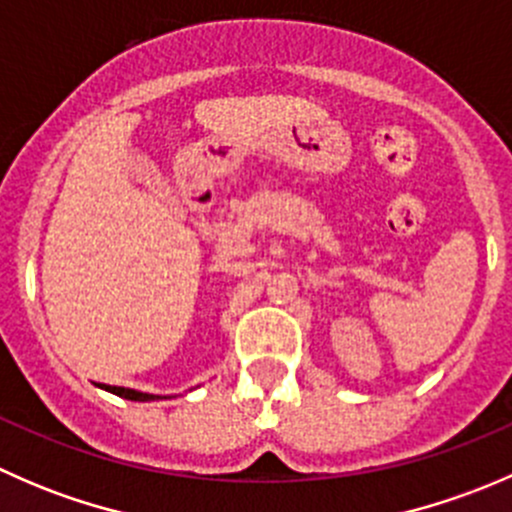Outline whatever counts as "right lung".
<instances>
[{"instance_id": "1", "label": "right lung", "mask_w": 512, "mask_h": 512, "mask_svg": "<svg viewBox=\"0 0 512 512\" xmlns=\"http://www.w3.org/2000/svg\"><path fill=\"white\" fill-rule=\"evenodd\" d=\"M106 391H111V394L121 396V399H128V401H156L160 396L156 394H143V391H136V389H123V386H103Z\"/></svg>"}]
</instances>
